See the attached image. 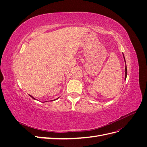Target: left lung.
<instances>
[{
	"label": "left lung",
	"mask_w": 147,
	"mask_h": 147,
	"mask_svg": "<svg viewBox=\"0 0 147 147\" xmlns=\"http://www.w3.org/2000/svg\"><path fill=\"white\" fill-rule=\"evenodd\" d=\"M123 57H124V62H125V78H124V80H126V77H127V67H126V60H125V58H124V55H123Z\"/></svg>",
	"instance_id": "8db88e82"
}]
</instances>
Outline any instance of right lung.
<instances>
[{"label":"right lung","mask_w":147,"mask_h":147,"mask_svg":"<svg viewBox=\"0 0 147 147\" xmlns=\"http://www.w3.org/2000/svg\"><path fill=\"white\" fill-rule=\"evenodd\" d=\"M29 96H30L31 97H32V99H35L34 98V97H32V96H31V95H29ZM57 99H58V98H57ZM55 100H56V99H55Z\"/></svg>","instance_id":"obj_1"}]
</instances>
